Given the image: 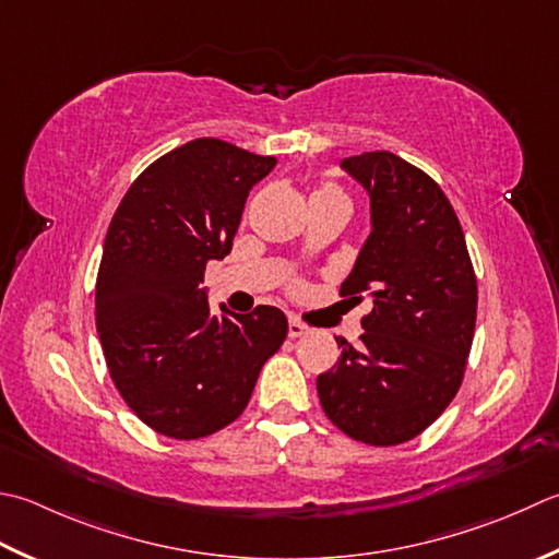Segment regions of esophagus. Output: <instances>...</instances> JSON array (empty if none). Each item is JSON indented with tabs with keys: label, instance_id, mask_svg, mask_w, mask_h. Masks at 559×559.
Here are the masks:
<instances>
[{
	"label": "esophagus",
	"instance_id": "obj_1",
	"mask_svg": "<svg viewBox=\"0 0 559 559\" xmlns=\"http://www.w3.org/2000/svg\"><path fill=\"white\" fill-rule=\"evenodd\" d=\"M302 334H308V326H305L300 320H295V317H293V320L288 322V336L290 338H300Z\"/></svg>",
	"mask_w": 559,
	"mask_h": 559
}]
</instances>
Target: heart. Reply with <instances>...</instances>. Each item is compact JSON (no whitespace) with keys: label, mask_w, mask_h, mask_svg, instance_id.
<instances>
[{"label":"heart","mask_w":559,"mask_h":559,"mask_svg":"<svg viewBox=\"0 0 559 559\" xmlns=\"http://www.w3.org/2000/svg\"><path fill=\"white\" fill-rule=\"evenodd\" d=\"M312 201H338V203H346L348 205V195L342 189V186L336 183H322L320 189L312 193Z\"/></svg>","instance_id":"1"}]
</instances>
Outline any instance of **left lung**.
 <instances>
[{
  "mask_svg": "<svg viewBox=\"0 0 559 559\" xmlns=\"http://www.w3.org/2000/svg\"><path fill=\"white\" fill-rule=\"evenodd\" d=\"M342 167L370 195L368 235L342 283L348 302L370 300L360 348L317 378L330 421L354 441L397 445L441 417L465 376L477 320V278L461 221L429 174L392 152Z\"/></svg>",
  "mask_w": 559,
  "mask_h": 559,
  "instance_id": "8db88e82",
  "label": "left lung"
}]
</instances>
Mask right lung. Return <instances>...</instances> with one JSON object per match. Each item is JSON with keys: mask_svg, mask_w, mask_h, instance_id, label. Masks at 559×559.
I'll return each mask as SVG.
<instances>
[{"mask_svg": "<svg viewBox=\"0 0 559 559\" xmlns=\"http://www.w3.org/2000/svg\"><path fill=\"white\" fill-rule=\"evenodd\" d=\"M273 167L276 157L225 140H191L140 174L108 225L96 276L104 358L135 417L169 439L233 424L286 342L278 308L213 314L203 288L205 264L229 254L251 186Z\"/></svg>", "mask_w": 559, "mask_h": 559, "instance_id": "obj_1", "label": "right lung"}]
</instances>
